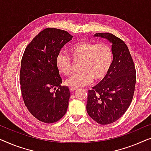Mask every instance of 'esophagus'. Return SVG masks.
Instances as JSON below:
<instances>
[{"instance_id":"34e87169","label":"esophagus","mask_w":151,"mask_h":151,"mask_svg":"<svg viewBox=\"0 0 151 151\" xmlns=\"http://www.w3.org/2000/svg\"><path fill=\"white\" fill-rule=\"evenodd\" d=\"M69 89H70V92H75V90H77V88H74V87H70Z\"/></svg>"}]
</instances>
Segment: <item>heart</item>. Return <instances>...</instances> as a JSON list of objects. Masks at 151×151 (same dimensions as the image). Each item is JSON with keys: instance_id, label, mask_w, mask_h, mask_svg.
Returning <instances> with one entry per match:
<instances>
[{"instance_id": "obj_1", "label": "heart", "mask_w": 151, "mask_h": 151, "mask_svg": "<svg viewBox=\"0 0 151 151\" xmlns=\"http://www.w3.org/2000/svg\"><path fill=\"white\" fill-rule=\"evenodd\" d=\"M74 59H82L80 72L66 80L68 86L78 88L91 83L93 79L100 81L107 75L113 61V52L107 44H95L80 41L70 48ZM56 67L61 73L69 75L72 73L71 59L68 55L61 52L56 57Z\"/></svg>"}]
</instances>
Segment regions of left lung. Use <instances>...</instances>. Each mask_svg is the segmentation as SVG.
Instances as JSON below:
<instances>
[{
    "mask_svg": "<svg viewBox=\"0 0 151 151\" xmlns=\"http://www.w3.org/2000/svg\"><path fill=\"white\" fill-rule=\"evenodd\" d=\"M94 37L111 43L113 61L107 75L88 91L86 109L97 123L109 124L118 120L130 106L136 72L129 48L122 40L109 33H96Z\"/></svg>",
    "mask_w": 151,
    "mask_h": 151,
    "instance_id": "left-lung-1",
    "label": "left lung"
}]
</instances>
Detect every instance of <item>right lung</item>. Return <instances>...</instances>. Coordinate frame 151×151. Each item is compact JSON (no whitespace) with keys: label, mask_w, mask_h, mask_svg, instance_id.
<instances>
[{"label":"right lung","mask_w":151,"mask_h":151,"mask_svg":"<svg viewBox=\"0 0 151 151\" xmlns=\"http://www.w3.org/2000/svg\"><path fill=\"white\" fill-rule=\"evenodd\" d=\"M72 38L67 31L47 28L33 38L23 54L21 92L27 109L41 122H57L67 111L70 93L67 86H61L56 57ZM52 88L57 90L52 93Z\"/></svg>","instance_id":"right-lung-1"}]
</instances>
